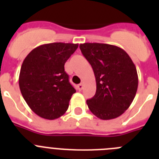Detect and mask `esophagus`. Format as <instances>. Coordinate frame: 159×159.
<instances>
[{
    "instance_id": "obj_1",
    "label": "esophagus",
    "mask_w": 159,
    "mask_h": 159,
    "mask_svg": "<svg viewBox=\"0 0 159 159\" xmlns=\"http://www.w3.org/2000/svg\"><path fill=\"white\" fill-rule=\"evenodd\" d=\"M83 87H84V84H83V83H81V84H80L77 85V88H78L80 91H81V90L83 89Z\"/></svg>"
}]
</instances>
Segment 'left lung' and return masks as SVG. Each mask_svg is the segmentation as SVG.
Returning a JSON list of instances; mask_svg holds the SVG:
<instances>
[{
  "instance_id": "1",
  "label": "left lung",
  "mask_w": 159,
  "mask_h": 159,
  "mask_svg": "<svg viewBox=\"0 0 159 159\" xmlns=\"http://www.w3.org/2000/svg\"><path fill=\"white\" fill-rule=\"evenodd\" d=\"M92 65L96 92L87 100L90 111L102 120L116 119L127 111L138 89L137 70L129 55L121 48L99 43L80 45Z\"/></svg>"
}]
</instances>
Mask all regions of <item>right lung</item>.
Masks as SVG:
<instances>
[{
    "instance_id": "right-lung-1",
    "label": "right lung",
    "mask_w": 159,
    "mask_h": 159,
    "mask_svg": "<svg viewBox=\"0 0 159 159\" xmlns=\"http://www.w3.org/2000/svg\"><path fill=\"white\" fill-rule=\"evenodd\" d=\"M77 48L78 43H45L32 50L24 60L20 89L31 110L40 117L53 120L67 111L75 90L64 64Z\"/></svg>"
}]
</instances>
